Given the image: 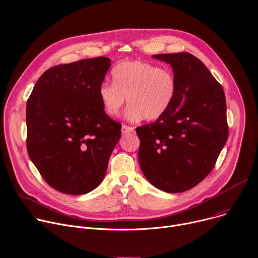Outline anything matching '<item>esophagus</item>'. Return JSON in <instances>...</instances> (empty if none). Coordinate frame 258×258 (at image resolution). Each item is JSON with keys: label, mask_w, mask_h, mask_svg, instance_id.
I'll list each match as a JSON object with an SVG mask.
<instances>
[{"label": "esophagus", "mask_w": 258, "mask_h": 258, "mask_svg": "<svg viewBox=\"0 0 258 258\" xmlns=\"http://www.w3.org/2000/svg\"><path fill=\"white\" fill-rule=\"evenodd\" d=\"M121 131H122V134H128V133H133L134 132V127L123 124L122 127H121Z\"/></svg>", "instance_id": "1"}]
</instances>
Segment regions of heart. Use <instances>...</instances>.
I'll return each mask as SVG.
<instances>
[{
  "label": "heart",
  "instance_id": "heart-1",
  "mask_svg": "<svg viewBox=\"0 0 258 258\" xmlns=\"http://www.w3.org/2000/svg\"><path fill=\"white\" fill-rule=\"evenodd\" d=\"M112 77L113 82H102L98 88L102 108L112 117L119 114L127 97L128 120H157L170 109L177 93L173 73L147 62H121L113 70Z\"/></svg>",
  "mask_w": 258,
  "mask_h": 258
}]
</instances>
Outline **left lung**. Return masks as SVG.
<instances>
[{
	"mask_svg": "<svg viewBox=\"0 0 258 258\" xmlns=\"http://www.w3.org/2000/svg\"><path fill=\"white\" fill-rule=\"evenodd\" d=\"M152 57L172 66L177 93L164 116L136 128L139 163L152 185L167 193H181L210 174L227 141L225 94L208 67L192 54Z\"/></svg>",
	"mask_w": 258,
	"mask_h": 258,
	"instance_id": "1",
	"label": "left lung"
}]
</instances>
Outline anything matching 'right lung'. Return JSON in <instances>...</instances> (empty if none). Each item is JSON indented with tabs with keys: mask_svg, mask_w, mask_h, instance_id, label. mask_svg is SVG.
<instances>
[{
	"mask_svg": "<svg viewBox=\"0 0 258 258\" xmlns=\"http://www.w3.org/2000/svg\"><path fill=\"white\" fill-rule=\"evenodd\" d=\"M110 62L97 57L50 67L27 101L29 157L61 193L94 190L121 136V124L106 114L98 97Z\"/></svg>",
	"mask_w": 258,
	"mask_h": 258,
	"instance_id": "add662e5",
	"label": "right lung"
}]
</instances>
